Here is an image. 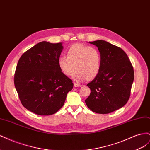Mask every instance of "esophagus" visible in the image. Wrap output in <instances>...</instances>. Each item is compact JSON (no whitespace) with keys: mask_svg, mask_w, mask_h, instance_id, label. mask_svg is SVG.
<instances>
[{"mask_svg":"<svg viewBox=\"0 0 150 150\" xmlns=\"http://www.w3.org/2000/svg\"><path fill=\"white\" fill-rule=\"evenodd\" d=\"M74 87H76V88H79V87H81V85L79 84L78 83H74Z\"/></svg>","mask_w":150,"mask_h":150,"instance_id":"1","label":"esophagus"}]
</instances>
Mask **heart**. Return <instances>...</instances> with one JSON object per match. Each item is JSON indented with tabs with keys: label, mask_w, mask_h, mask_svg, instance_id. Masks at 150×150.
<instances>
[{
	"label": "heart",
	"mask_w": 150,
	"mask_h": 150,
	"mask_svg": "<svg viewBox=\"0 0 150 150\" xmlns=\"http://www.w3.org/2000/svg\"><path fill=\"white\" fill-rule=\"evenodd\" d=\"M67 57L61 56L58 66L62 74L69 76L74 71L76 81H91L99 74L101 68V55L98 49L81 44H72L66 51Z\"/></svg>",
	"instance_id": "b5f03b06"
}]
</instances>
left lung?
<instances>
[{
	"instance_id": "8db88e82",
	"label": "left lung",
	"mask_w": 150,
	"mask_h": 150,
	"mask_svg": "<svg viewBox=\"0 0 150 150\" xmlns=\"http://www.w3.org/2000/svg\"><path fill=\"white\" fill-rule=\"evenodd\" d=\"M89 42L96 46L101 53V68L87 84L91 93L85 103L92 111L108 114L128 102L134 77L133 67L121 48L102 40Z\"/></svg>"
}]
</instances>
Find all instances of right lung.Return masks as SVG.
<instances>
[{
    "label": "right lung",
    "instance_id": "1",
    "mask_svg": "<svg viewBox=\"0 0 150 150\" xmlns=\"http://www.w3.org/2000/svg\"><path fill=\"white\" fill-rule=\"evenodd\" d=\"M62 43L40 42L25 51L18 61L14 84L20 101L35 114L48 116L64 105L72 81L58 66Z\"/></svg>",
    "mask_w": 150,
    "mask_h": 150
}]
</instances>
